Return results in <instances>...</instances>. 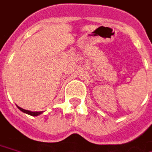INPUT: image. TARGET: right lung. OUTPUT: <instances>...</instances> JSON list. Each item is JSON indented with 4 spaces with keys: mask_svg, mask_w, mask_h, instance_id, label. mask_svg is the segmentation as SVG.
<instances>
[{
    "mask_svg": "<svg viewBox=\"0 0 152 152\" xmlns=\"http://www.w3.org/2000/svg\"><path fill=\"white\" fill-rule=\"evenodd\" d=\"M17 108H18L21 111L23 112V113H26V114L30 115L31 116H37V115H40L41 114L43 113L42 111H30V110H24V109H22V108H21V107L19 106H17Z\"/></svg>",
    "mask_w": 152,
    "mask_h": 152,
    "instance_id": "obj_1",
    "label": "right lung"
}]
</instances>
